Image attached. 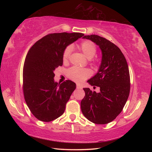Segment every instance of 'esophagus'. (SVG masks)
<instances>
[{
  "label": "esophagus",
  "instance_id": "1",
  "mask_svg": "<svg viewBox=\"0 0 152 152\" xmlns=\"http://www.w3.org/2000/svg\"><path fill=\"white\" fill-rule=\"evenodd\" d=\"M76 88L77 89H82V87L81 85H80V84H78V83H77V84H76Z\"/></svg>",
  "mask_w": 152,
  "mask_h": 152
}]
</instances>
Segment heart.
Segmentation results:
<instances>
[{
  "label": "heart",
  "instance_id": "heart-1",
  "mask_svg": "<svg viewBox=\"0 0 152 152\" xmlns=\"http://www.w3.org/2000/svg\"><path fill=\"white\" fill-rule=\"evenodd\" d=\"M79 49L83 55L89 59H91L95 56L96 48L92 42L89 40L83 41L79 45ZM71 51L70 47H67L63 53V62H66L69 59ZM66 75L71 80L76 82H82L91 75V72L87 69H80L76 66L71 67L66 71Z\"/></svg>",
  "mask_w": 152,
  "mask_h": 152
}]
</instances>
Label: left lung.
Wrapping results in <instances>:
<instances>
[{
  "label": "left lung",
  "mask_w": 152,
  "mask_h": 152,
  "mask_svg": "<svg viewBox=\"0 0 152 152\" xmlns=\"http://www.w3.org/2000/svg\"><path fill=\"white\" fill-rule=\"evenodd\" d=\"M83 38L99 46L102 60L97 73L88 80L91 86L99 87L100 92L83 88L86 95L81 101L82 112L95 124H108L120 114L129 95L128 64L120 49L110 41L95 34Z\"/></svg>",
  "instance_id": "obj_1"
}]
</instances>
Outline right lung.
I'll return each mask as SVG.
<instances>
[{"label": "right lung", "mask_w": 152, "mask_h": 152, "mask_svg": "<svg viewBox=\"0 0 152 152\" xmlns=\"http://www.w3.org/2000/svg\"><path fill=\"white\" fill-rule=\"evenodd\" d=\"M79 33L49 34L38 40L28 50L23 72L25 102L34 117L49 122L62 115L76 83L54 81V70L63 65L66 46L83 36Z\"/></svg>", "instance_id": "obj_1"}]
</instances>
